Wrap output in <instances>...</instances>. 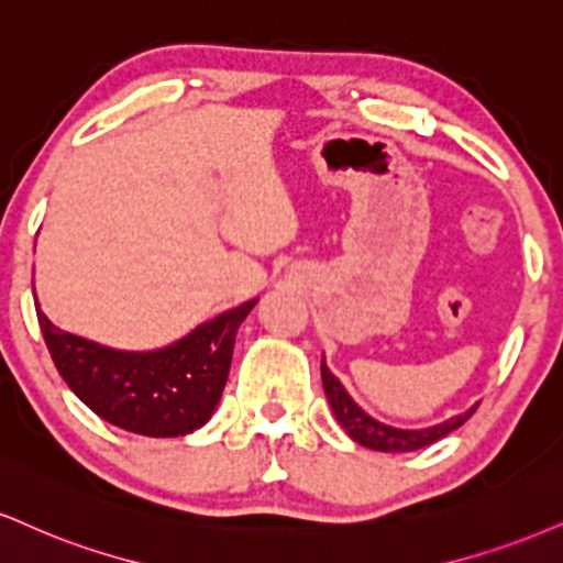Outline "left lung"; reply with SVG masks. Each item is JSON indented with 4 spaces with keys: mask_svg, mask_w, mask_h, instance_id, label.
I'll list each match as a JSON object with an SVG mask.
<instances>
[{
    "mask_svg": "<svg viewBox=\"0 0 563 563\" xmlns=\"http://www.w3.org/2000/svg\"><path fill=\"white\" fill-rule=\"evenodd\" d=\"M322 385H324V396H328L330 401V409H333L338 422L343 424V430H346L356 443L383 453H404V451L424 449V445L435 443V440L445 438L456 428H462L466 419L475 415L477 409V406H472V409L464 411V415L451 417L449 422H440L435 428H428V430H396V428H388V424H380L369 415H364V411L354 404V398L349 396L346 388L338 383L333 372L324 367V362H322Z\"/></svg>",
    "mask_w": 563,
    "mask_h": 563,
    "instance_id": "left-lung-1",
    "label": "left lung"
}]
</instances>
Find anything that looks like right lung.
I'll return each instance as SVG.
<instances>
[{"instance_id": "add662e5", "label": "right lung", "mask_w": 563, "mask_h": 563, "mask_svg": "<svg viewBox=\"0 0 563 563\" xmlns=\"http://www.w3.org/2000/svg\"><path fill=\"white\" fill-rule=\"evenodd\" d=\"M254 303H241L173 346L146 354L104 349L57 330L42 309L36 314L54 367L93 415L135 435L175 438L212 417L228 380L235 333Z\"/></svg>"}]
</instances>
